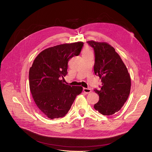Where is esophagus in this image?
<instances>
[{
    "label": "esophagus",
    "mask_w": 152,
    "mask_h": 152,
    "mask_svg": "<svg viewBox=\"0 0 152 152\" xmlns=\"http://www.w3.org/2000/svg\"><path fill=\"white\" fill-rule=\"evenodd\" d=\"M83 91L84 92V93H86V94H88L89 93H91L92 92L91 89H88V88H84L83 89Z\"/></svg>",
    "instance_id": "34e87169"
}]
</instances>
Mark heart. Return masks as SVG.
<instances>
[{"label": "heart", "instance_id": "heart-1", "mask_svg": "<svg viewBox=\"0 0 152 152\" xmlns=\"http://www.w3.org/2000/svg\"><path fill=\"white\" fill-rule=\"evenodd\" d=\"M90 52H91V51L88 49V48L85 47L84 49V50H83V55H84V54H86V53H90Z\"/></svg>", "mask_w": 152, "mask_h": 152}]
</instances>
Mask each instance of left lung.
Masks as SVG:
<instances>
[{"label":"left lung","mask_w":152,"mask_h":152,"mask_svg":"<svg viewBox=\"0 0 152 152\" xmlns=\"http://www.w3.org/2000/svg\"><path fill=\"white\" fill-rule=\"evenodd\" d=\"M95 52L94 73L101 79L102 86L94 89L99 100L94 107L103 115L118 112L128 99L131 77L120 56L107 42L87 41Z\"/></svg>","instance_id":"left-lung-1"}]
</instances>
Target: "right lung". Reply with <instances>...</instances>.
I'll use <instances>...</instances> for the list:
<instances>
[{
  "label": "right lung",
  "mask_w": 152,
  "mask_h": 152,
  "mask_svg": "<svg viewBox=\"0 0 152 152\" xmlns=\"http://www.w3.org/2000/svg\"><path fill=\"white\" fill-rule=\"evenodd\" d=\"M84 43L57 45L44 50L29 69V89L37 107L50 119L63 117L68 112L81 86L65 84L68 62L80 53Z\"/></svg>",
  "instance_id": "add662e5"
}]
</instances>
